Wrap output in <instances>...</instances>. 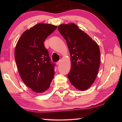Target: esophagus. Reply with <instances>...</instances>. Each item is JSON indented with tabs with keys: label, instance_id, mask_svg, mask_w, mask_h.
<instances>
[{
	"label": "esophagus",
	"instance_id": "obj_1",
	"mask_svg": "<svg viewBox=\"0 0 122 122\" xmlns=\"http://www.w3.org/2000/svg\"><path fill=\"white\" fill-rule=\"evenodd\" d=\"M61 60H60V61H59L58 62H56V65H60L61 64Z\"/></svg>",
	"mask_w": 122,
	"mask_h": 122
}]
</instances>
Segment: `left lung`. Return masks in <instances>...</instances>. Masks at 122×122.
I'll use <instances>...</instances> for the list:
<instances>
[{
	"mask_svg": "<svg viewBox=\"0 0 122 122\" xmlns=\"http://www.w3.org/2000/svg\"><path fill=\"white\" fill-rule=\"evenodd\" d=\"M58 30L67 42L71 55L69 81L77 89L87 90L95 81L100 68L98 45L74 23L60 25Z\"/></svg>",
	"mask_w": 122,
	"mask_h": 122,
	"instance_id": "left-lung-1",
	"label": "left lung"
}]
</instances>
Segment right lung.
<instances>
[{"label":"right lung","instance_id":"obj_1","mask_svg":"<svg viewBox=\"0 0 122 122\" xmlns=\"http://www.w3.org/2000/svg\"><path fill=\"white\" fill-rule=\"evenodd\" d=\"M56 28L49 24H36L22 34L15 47L14 56L20 77L36 93L46 92L53 79L54 64L51 63L44 42Z\"/></svg>","mask_w":122,"mask_h":122}]
</instances>
